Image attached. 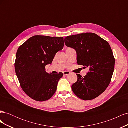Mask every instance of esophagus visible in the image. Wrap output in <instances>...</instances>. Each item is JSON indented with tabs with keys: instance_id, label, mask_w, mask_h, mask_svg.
Here are the masks:
<instances>
[{
	"instance_id": "1",
	"label": "esophagus",
	"mask_w": 128,
	"mask_h": 128,
	"mask_svg": "<svg viewBox=\"0 0 128 128\" xmlns=\"http://www.w3.org/2000/svg\"><path fill=\"white\" fill-rule=\"evenodd\" d=\"M63 74L64 75H68L70 74V72H68V71H64L63 72Z\"/></svg>"
}]
</instances>
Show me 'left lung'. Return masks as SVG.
Listing matches in <instances>:
<instances>
[{
  "mask_svg": "<svg viewBox=\"0 0 128 128\" xmlns=\"http://www.w3.org/2000/svg\"><path fill=\"white\" fill-rule=\"evenodd\" d=\"M64 42L76 50L77 64L89 68L84 77L76 74L77 82L72 86L73 92L84 100L98 97L109 86L114 70L115 58L109 43L91 32L67 36Z\"/></svg>",
  "mask_w": 128,
  "mask_h": 128,
  "instance_id": "left-lung-1",
  "label": "left lung"
}]
</instances>
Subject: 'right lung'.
Instances as JSON below:
<instances>
[{
    "label": "right lung",
    "mask_w": 128,
    "mask_h": 128,
    "mask_svg": "<svg viewBox=\"0 0 128 128\" xmlns=\"http://www.w3.org/2000/svg\"><path fill=\"white\" fill-rule=\"evenodd\" d=\"M62 37L34 36L18 48L15 70L22 90L38 102L51 98L63 74H48L45 66L51 64L56 53L63 49Z\"/></svg>",
    "instance_id": "add662e5"
}]
</instances>
